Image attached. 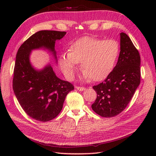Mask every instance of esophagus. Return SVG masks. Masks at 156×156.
I'll return each instance as SVG.
<instances>
[{"instance_id":"1","label":"esophagus","mask_w":156,"mask_h":156,"mask_svg":"<svg viewBox=\"0 0 156 156\" xmlns=\"http://www.w3.org/2000/svg\"><path fill=\"white\" fill-rule=\"evenodd\" d=\"M75 88L78 90H79V91H84L86 90V88L84 87H75Z\"/></svg>"}]
</instances>
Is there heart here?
<instances>
[{
	"instance_id": "heart-1",
	"label": "heart",
	"mask_w": 156,
	"mask_h": 156,
	"mask_svg": "<svg viewBox=\"0 0 156 156\" xmlns=\"http://www.w3.org/2000/svg\"><path fill=\"white\" fill-rule=\"evenodd\" d=\"M120 54V44L114 39L103 40L85 36L70 45L68 53H63L58 59L59 66L68 79H72L81 63L84 78L100 81L108 77Z\"/></svg>"
}]
</instances>
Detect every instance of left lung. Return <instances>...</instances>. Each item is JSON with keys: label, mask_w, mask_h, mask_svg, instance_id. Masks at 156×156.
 Here are the masks:
<instances>
[{"label": "left lung", "mask_w": 156, "mask_h": 156, "mask_svg": "<svg viewBox=\"0 0 156 156\" xmlns=\"http://www.w3.org/2000/svg\"><path fill=\"white\" fill-rule=\"evenodd\" d=\"M120 35V51L116 66L104 81L93 87L97 98L92 108L105 118L115 116L125 109L140 81L139 51L126 33Z\"/></svg>", "instance_id": "left-lung-1"}]
</instances>
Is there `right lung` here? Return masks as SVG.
Listing matches in <instances>:
<instances>
[{
  "mask_svg": "<svg viewBox=\"0 0 156 156\" xmlns=\"http://www.w3.org/2000/svg\"><path fill=\"white\" fill-rule=\"evenodd\" d=\"M66 32L40 30L23 43L16 55L13 90L18 102L32 119L40 122L53 120L59 114L67 94L74 89L72 84L56 76L50 64L37 69L30 60L33 50H48L57 64L55 42Z\"/></svg>",
  "mask_w": 156,
  "mask_h": 156,
  "instance_id": "add662e5",
  "label": "right lung"
}]
</instances>
